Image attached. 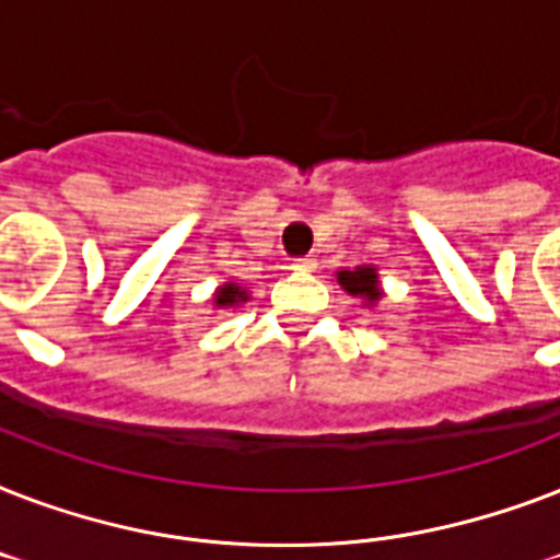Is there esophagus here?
I'll use <instances>...</instances> for the list:
<instances>
[{
  "label": "esophagus",
  "mask_w": 560,
  "mask_h": 560,
  "mask_svg": "<svg viewBox=\"0 0 560 560\" xmlns=\"http://www.w3.org/2000/svg\"><path fill=\"white\" fill-rule=\"evenodd\" d=\"M316 258L314 255H302V258H293V270H314Z\"/></svg>",
  "instance_id": "34e87169"
}]
</instances>
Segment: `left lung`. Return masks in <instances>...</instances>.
<instances>
[{
	"mask_svg": "<svg viewBox=\"0 0 560 560\" xmlns=\"http://www.w3.org/2000/svg\"><path fill=\"white\" fill-rule=\"evenodd\" d=\"M337 279H340L342 290H349L351 296L366 299L369 305H372L374 299H381V290H377V272H374V267L342 270Z\"/></svg>",
	"mask_w": 560,
	"mask_h": 560,
	"instance_id": "1",
	"label": "left lung"
}]
</instances>
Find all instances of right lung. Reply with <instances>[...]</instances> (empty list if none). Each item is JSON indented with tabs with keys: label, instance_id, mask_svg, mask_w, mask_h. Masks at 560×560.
Returning a JSON list of instances; mask_svg holds the SVG:
<instances>
[{
	"label": "right lung",
	"instance_id": "right-lung-1",
	"mask_svg": "<svg viewBox=\"0 0 560 560\" xmlns=\"http://www.w3.org/2000/svg\"><path fill=\"white\" fill-rule=\"evenodd\" d=\"M214 302H218V305H235V302H246V296L237 284H223V288L218 290Z\"/></svg>",
	"mask_w": 560,
	"mask_h": 560
}]
</instances>
